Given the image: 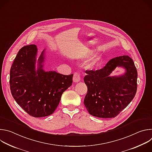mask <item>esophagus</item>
Segmentation results:
<instances>
[{
  "instance_id": "1",
  "label": "esophagus",
  "mask_w": 152,
  "mask_h": 152,
  "mask_svg": "<svg viewBox=\"0 0 152 152\" xmlns=\"http://www.w3.org/2000/svg\"><path fill=\"white\" fill-rule=\"evenodd\" d=\"M80 80V74L78 72H75L73 74V80L74 82H77Z\"/></svg>"
}]
</instances>
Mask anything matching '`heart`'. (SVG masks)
Segmentation results:
<instances>
[{
    "label": "heart",
    "instance_id": "b5f03b06",
    "mask_svg": "<svg viewBox=\"0 0 152 152\" xmlns=\"http://www.w3.org/2000/svg\"><path fill=\"white\" fill-rule=\"evenodd\" d=\"M91 53H86L81 56L82 58H87L91 56ZM102 56L99 55H96L89 58L85 62V66L87 69H93L101 61Z\"/></svg>",
    "mask_w": 152,
    "mask_h": 152
}]
</instances>
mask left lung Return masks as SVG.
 Returning a JSON list of instances; mask_svg holds the SVG:
<instances>
[{"label": "left lung", "mask_w": 152, "mask_h": 152, "mask_svg": "<svg viewBox=\"0 0 152 152\" xmlns=\"http://www.w3.org/2000/svg\"><path fill=\"white\" fill-rule=\"evenodd\" d=\"M126 72L120 77L109 76L117 66ZM84 82L87 94L84 104L88 112L99 118H114L131 103L137 90V70L131 58L127 55L111 59L102 69L86 70Z\"/></svg>", "instance_id": "1"}]
</instances>
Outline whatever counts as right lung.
Returning <instances> with one entry per match:
<instances>
[{"label":"right lung","instance_id":"add662e5","mask_svg":"<svg viewBox=\"0 0 152 152\" xmlns=\"http://www.w3.org/2000/svg\"><path fill=\"white\" fill-rule=\"evenodd\" d=\"M44 51L35 70L37 48L35 45L21 48L10 69V85L15 102L29 115L42 117L51 115L58 106L62 93L72 85L73 75H64L42 69Z\"/></svg>","mask_w":152,"mask_h":152}]
</instances>
